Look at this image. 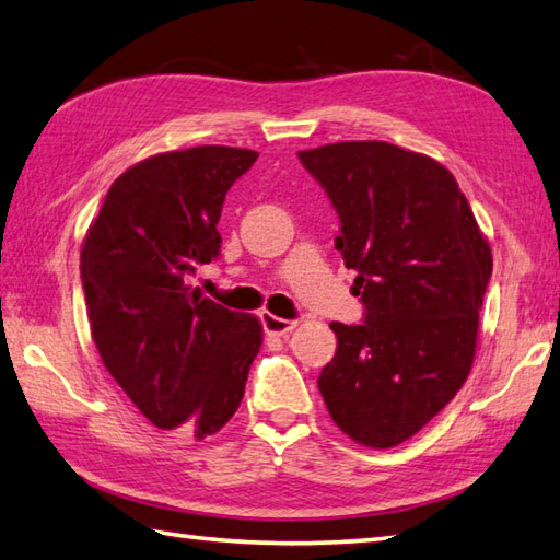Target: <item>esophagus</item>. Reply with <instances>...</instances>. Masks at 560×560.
<instances>
[{
  "instance_id": "obj_1",
  "label": "esophagus",
  "mask_w": 560,
  "mask_h": 560,
  "mask_svg": "<svg viewBox=\"0 0 560 560\" xmlns=\"http://www.w3.org/2000/svg\"><path fill=\"white\" fill-rule=\"evenodd\" d=\"M261 327H265L267 335L271 337H287L289 331L295 327L293 319H283L271 313H261Z\"/></svg>"
}]
</instances>
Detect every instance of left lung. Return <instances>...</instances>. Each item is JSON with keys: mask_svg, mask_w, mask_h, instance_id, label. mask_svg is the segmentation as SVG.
<instances>
[{"mask_svg": "<svg viewBox=\"0 0 560 560\" xmlns=\"http://www.w3.org/2000/svg\"><path fill=\"white\" fill-rule=\"evenodd\" d=\"M299 159L339 213L361 325L331 323L317 377L329 416L368 447H395L457 395L477 353L493 257L467 197L438 161L387 141H339Z\"/></svg>", "mask_w": 560, "mask_h": 560, "instance_id": "1", "label": "left lung"}]
</instances>
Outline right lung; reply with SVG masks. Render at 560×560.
<instances>
[{"label": "right lung", "mask_w": 560, "mask_h": 560, "mask_svg": "<svg viewBox=\"0 0 560 560\" xmlns=\"http://www.w3.org/2000/svg\"><path fill=\"white\" fill-rule=\"evenodd\" d=\"M257 151L159 153L110 185L81 247L91 335L108 373L163 431L207 438L241 407L259 319L187 287L221 253L223 199Z\"/></svg>", "instance_id": "obj_1"}]
</instances>
